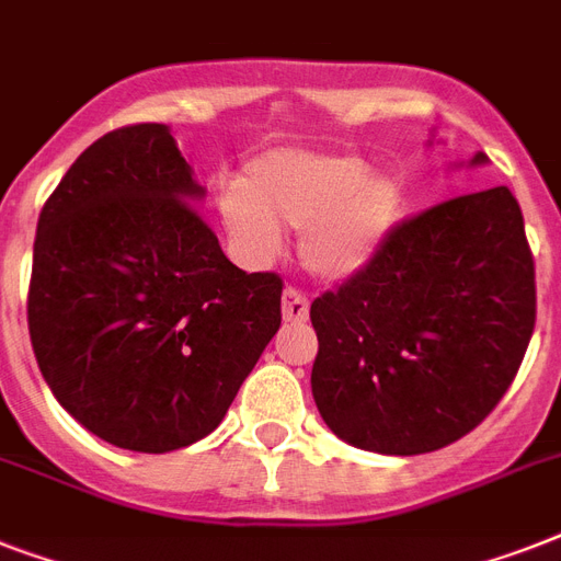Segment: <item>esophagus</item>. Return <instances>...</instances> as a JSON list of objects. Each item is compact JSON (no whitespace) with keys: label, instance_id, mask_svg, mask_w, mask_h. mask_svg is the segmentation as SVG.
<instances>
[{"label":"esophagus","instance_id":"34e87169","mask_svg":"<svg viewBox=\"0 0 561 561\" xmlns=\"http://www.w3.org/2000/svg\"><path fill=\"white\" fill-rule=\"evenodd\" d=\"M282 314L288 323H302L308 317V297L299 288H285L282 294Z\"/></svg>","mask_w":561,"mask_h":561}]
</instances>
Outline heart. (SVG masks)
Here are the masks:
<instances>
[{"label":"heart","instance_id":"b5f03b06","mask_svg":"<svg viewBox=\"0 0 561 561\" xmlns=\"http://www.w3.org/2000/svg\"><path fill=\"white\" fill-rule=\"evenodd\" d=\"M367 171V162L343 153H264L238 188L220 194V224L250 262L279 253V227L306 229L299 253L308 271L350 279L367 267L401 209L399 180Z\"/></svg>","mask_w":561,"mask_h":561}]
</instances>
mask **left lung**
<instances>
[{"mask_svg": "<svg viewBox=\"0 0 561 561\" xmlns=\"http://www.w3.org/2000/svg\"><path fill=\"white\" fill-rule=\"evenodd\" d=\"M311 392L341 439L399 457L457 443L504 399L530 346L522 206L495 186L401 220L364 271L311 302Z\"/></svg>", "mask_w": 561, "mask_h": 561, "instance_id": "1", "label": "left lung"}]
</instances>
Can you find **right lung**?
I'll use <instances>...</instances> for the list:
<instances>
[{"mask_svg": "<svg viewBox=\"0 0 561 561\" xmlns=\"http://www.w3.org/2000/svg\"><path fill=\"white\" fill-rule=\"evenodd\" d=\"M165 125L110 130L37 220L28 332L39 373L104 443L165 454L209 436L279 332L282 276L229 262Z\"/></svg>", "mask_w": 561, "mask_h": 561, "instance_id": "1", "label": "right lung"}]
</instances>
